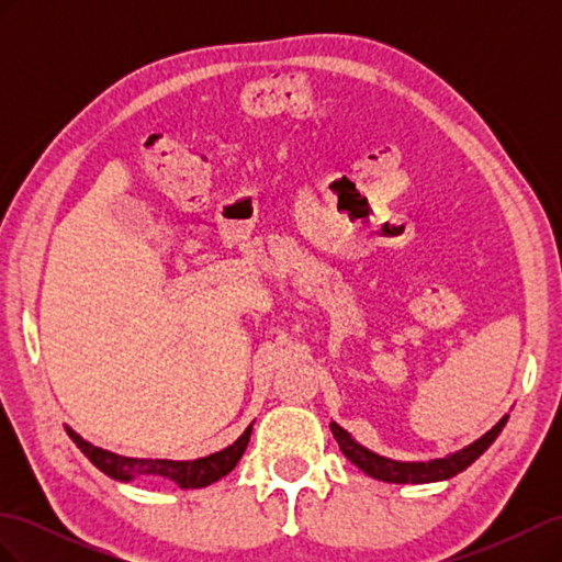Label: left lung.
<instances>
[{
	"label": "left lung",
	"mask_w": 562,
	"mask_h": 562,
	"mask_svg": "<svg viewBox=\"0 0 562 562\" xmlns=\"http://www.w3.org/2000/svg\"><path fill=\"white\" fill-rule=\"evenodd\" d=\"M506 419H508V415H504L495 424V427L475 440V443L467 446L464 450L448 454L443 459H431V462H396V459L370 452L368 448L356 443V440L335 422L330 424V431L339 443V450H342V454L349 459V462L359 467L363 473L372 475V479L384 481V483H415L417 485V483L448 481L459 471L471 467L475 459H479L492 443H495V438L502 434Z\"/></svg>",
	"instance_id": "left-lung-1"
}]
</instances>
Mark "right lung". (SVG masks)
Listing matches in <instances>:
<instances>
[{"label": "right lung", "instance_id": "right-lung-1", "mask_svg": "<svg viewBox=\"0 0 562 562\" xmlns=\"http://www.w3.org/2000/svg\"><path fill=\"white\" fill-rule=\"evenodd\" d=\"M65 431H67V436L75 440L77 448L91 459V464L98 467L103 473H108L110 479H114V481L126 483V481H133V479H140V475H161V479L173 481V483H178L180 487L187 490V487H206V485L223 479V475H227L236 464H239V459L244 457V452L248 448L252 424L239 438L234 440L229 448L220 450L215 454H209V457L192 459V462H173V459L122 457V454H114V452H108L103 448L91 446L89 440H83L70 427H65Z\"/></svg>", "mask_w": 562, "mask_h": 562}]
</instances>
